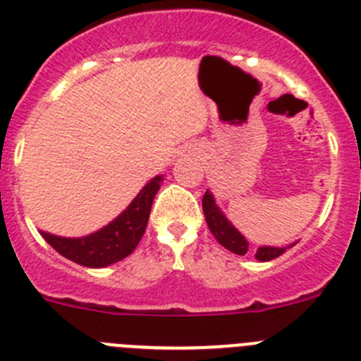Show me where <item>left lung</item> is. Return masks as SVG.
<instances>
[{
  "mask_svg": "<svg viewBox=\"0 0 361 361\" xmlns=\"http://www.w3.org/2000/svg\"><path fill=\"white\" fill-rule=\"evenodd\" d=\"M202 209L204 215H206V222H208L209 231L213 233V237L216 238L220 245H224L226 250L231 251L235 255H245L247 253V240L244 238V235H240L235 226L229 222L224 216V213L220 212V208L215 204V199L209 191H206L202 197ZM293 245V244H291ZM288 245V247H291ZM288 247H271V245H262L255 251V258L260 260V262H267V260H273V258L280 257L282 253H286Z\"/></svg>",
  "mask_w": 361,
  "mask_h": 361,
  "instance_id": "1",
  "label": "left lung"
}]
</instances>
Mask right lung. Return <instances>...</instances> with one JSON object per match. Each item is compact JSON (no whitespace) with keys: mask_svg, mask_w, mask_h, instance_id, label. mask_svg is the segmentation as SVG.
<instances>
[{"mask_svg":"<svg viewBox=\"0 0 361 361\" xmlns=\"http://www.w3.org/2000/svg\"><path fill=\"white\" fill-rule=\"evenodd\" d=\"M162 183V175L153 177L116 220L103 229L81 238H65L41 231L43 238L65 258L86 267H106L133 253L148 226L149 212Z\"/></svg>","mask_w":361,"mask_h":361,"instance_id":"right-lung-1","label":"right lung"}]
</instances>
